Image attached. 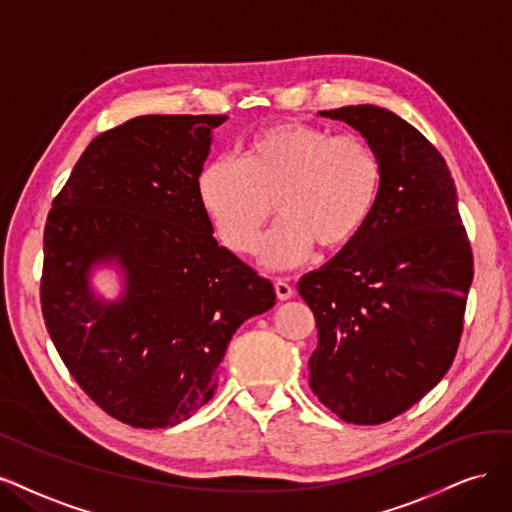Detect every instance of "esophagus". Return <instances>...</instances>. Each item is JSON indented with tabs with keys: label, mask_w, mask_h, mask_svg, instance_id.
Returning a JSON list of instances; mask_svg holds the SVG:
<instances>
[{
	"label": "esophagus",
	"mask_w": 512,
	"mask_h": 512,
	"mask_svg": "<svg viewBox=\"0 0 512 512\" xmlns=\"http://www.w3.org/2000/svg\"><path fill=\"white\" fill-rule=\"evenodd\" d=\"M274 289H276L278 300L293 298V287L287 278H274Z\"/></svg>",
	"instance_id": "obj_1"
}]
</instances>
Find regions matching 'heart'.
Returning a JSON list of instances; mask_svg holds the SVG:
<instances>
[{
	"mask_svg": "<svg viewBox=\"0 0 512 512\" xmlns=\"http://www.w3.org/2000/svg\"><path fill=\"white\" fill-rule=\"evenodd\" d=\"M383 183V159L364 136L280 121L255 131L238 161H208L197 176V197L234 253L255 249L276 204L283 219L263 238L259 259L270 268H291L315 246L332 253L357 240Z\"/></svg>",
	"mask_w": 512,
	"mask_h": 512,
	"instance_id": "heart-1",
	"label": "heart"
}]
</instances>
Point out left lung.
<instances>
[{
	"instance_id": "obj_1",
	"label": "left lung",
	"mask_w": 512,
	"mask_h": 512,
	"mask_svg": "<svg viewBox=\"0 0 512 512\" xmlns=\"http://www.w3.org/2000/svg\"><path fill=\"white\" fill-rule=\"evenodd\" d=\"M383 159L385 183L364 232L298 291L317 321L310 387L355 425L402 415L449 372L474 276L457 191L438 148L378 106L323 110Z\"/></svg>"
}]
</instances>
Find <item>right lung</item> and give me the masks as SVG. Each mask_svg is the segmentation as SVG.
<instances>
[{
	"label": "right lung",
	"instance_id": "right-lung-1",
	"mask_svg": "<svg viewBox=\"0 0 512 512\" xmlns=\"http://www.w3.org/2000/svg\"><path fill=\"white\" fill-rule=\"evenodd\" d=\"M223 114H146L91 140L44 227L40 302L65 368L110 417L142 430L195 415L236 329L276 293L212 236L197 197ZM117 258L128 289L97 303L86 276Z\"/></svg>",
	"mask_w": 512,
	"mask_h": 512
}]
</instances>
